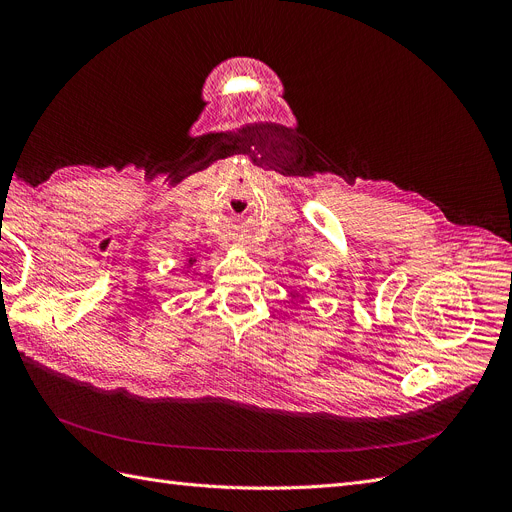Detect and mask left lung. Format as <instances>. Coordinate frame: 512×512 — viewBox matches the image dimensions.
Listing matches in <instances>:
<instances>
[{"label": "left lung", "mask_w": 512, "mask_h": 512, "mask_svg": "<svg viewBox=\"0 0 512 512\" xmlns=\"http://www.w3.org/2000/svg\"><path fill=\"white\" fill-rule=\"evenodd\" d=\"M290 294H292V292H290ZM292 297H297V294H292Z\"/></svg>", "instance_id": "8db88e82"}]
</instances>
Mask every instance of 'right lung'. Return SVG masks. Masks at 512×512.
<instances>
[{
    "instance_id": "right-lung-1",
    "label": "right lung",
    "mask_w": 512,
    "mask_h": 512,
    "mask_svg": "<svg viewBox=\"0 0 512 512\" xmlns=\"http://www.w3.org/2000/svg\"><path fill=\"white\" fill-rule=\"evenodd\" d=\"M195 261H197L195 257H188V265H186V267H193V265H195Z\"/></svg>"
}]
</instances>
